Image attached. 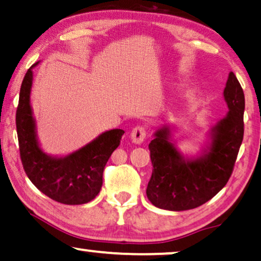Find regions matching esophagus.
Segmentation results:
<instances>
[{"label":"esophagus","instance_id":"34e87169","mask_svg":"<svg viewBox=\"0 0 261 261\" xmlns=\"http://www.w3.org/2000/svg\"><path fill=\"white\" fill-rule=\"evenodd\" d=\"M130 136L135 144H142L145 140V128L143 126H136L131 131Z\"/></svg>","mask_w":261,"mask_h":261}]
</instances>
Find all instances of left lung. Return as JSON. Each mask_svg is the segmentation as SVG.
Instances as JSON below:
<instances>
[{
    "label": "left lung",
    "mask_w": 261,
    "mask_h": 261,
    "mask_svg": "<svg viewBox=\"0 0 261 261\" xmlns=\"http://www.w3.org/2000/svg\"><path fill=\"white\" fill-rule=\"evenodd\" d=\"M228 113L211 125L207 141L196 155L178 148L171 125H162L149 143L152 174L147 197L152 205L169 211H185L203 205L230 178L244 138V90L229 72L223 90Z\"/></svg>",
    "instance_id": "obj_1"
}]
</instances>
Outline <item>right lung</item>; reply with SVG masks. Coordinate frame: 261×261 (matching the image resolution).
I'll list each match as a JSON object with an SVG mask.
<instances>
[{"instance_id": "obj_1", "label": "right lung", "mask_w": 261, "mask_h": 261, "mask_svg": "<svg viewBox=\"0 0 261 261\" xmlns=\"http://www.w3.org/2000/svg\"><path fill=\"white\" fill-rule=\"evenodd\" d=\"M34 63L21 83L16 110V131L20 156L27 176L40 192L58 203L81 205L98 196L102 173L112 152L120 144L125 131H105L98 137L67 155H51L41 148L37 123L31 106Z\"/></svg>"}]
</instances>
